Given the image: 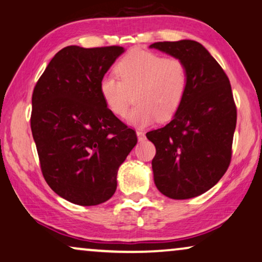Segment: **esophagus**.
<instances>
[{
	"instance_id": "34e87169",
	"label": "esophagus",
	"mask_w": 262,
	"mask_h": 262,
	"mask_svg": "<svg viewBox=\"0 0 262 262\" xmlns=\"http://www.w3.org/2000/svg\"><path fill=\"white\" fill-rule=\"evenodd\" d=\"M137 135H138V140L140 141V142H142V141L145 140V133H144V132L137 130Z\"/></svg>"
}]
</instances>
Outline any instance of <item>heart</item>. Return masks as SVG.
<instances>
[{
  "mask_svg": "<svg viewBox=\"0 0 262 262\" xmlns=\"http://www.w3.org/2000/svg\"><path fill=\"white\" fill-rule=\"evenodd\" d=\"M115 72L120 79L103 76L100 96L111 113L123 117L130 104V95L135 92L137 106L128 115V121L137 127H146L156 120H170L186 98L189 72L180 58H166L137 49L117 61Z\"/></svg>",
  "mask_w": 262,
  "mask_h": 262,
  "instance_id": "b5f03b06",
  "label": "heart"
}]
</instances>
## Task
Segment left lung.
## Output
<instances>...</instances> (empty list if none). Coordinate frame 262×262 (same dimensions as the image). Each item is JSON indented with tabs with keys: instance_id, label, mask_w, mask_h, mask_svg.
I'll return each instance as SVG.
<instances>
[{
	"instance_id": "1",
	"label": "left lung",
	"mask_w": 262,
	"mask_h": 262,
	"mask_svg": "<svg viewBox=\"0 0 262 262\" xmlns=\"http://www.w3.org/2000/svg\"><path fill=\"white\" fill-rule=\"evenodd\" d=\"M149 48L182 60L189 72L179 111L165 127L146 134L156 146L155 183L170 199L199 196L218 183L231 162L237 110L230 80L198 41H157Z\"/></svg>"
}]
</instances>
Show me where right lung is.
Returning <instances> with one entry per match:
<instances>
[{"label":"right lung","instance_id":"right-lung-1","mask_svg":"<svg viewBox=\"0 0 262 262\" xmlns=\"http://www.w3.org/2000/svg\"><path fill=\"white\" fill-rule=\"evenodd\" d=\"M123 51L118 45L66 47L32 93L31 130L41 173L56 194L80 206L113 196L118 167L138 142L99 92L100 80Z\"/></svg>","mask_w":262,"mask_h":262}]
</instances>
